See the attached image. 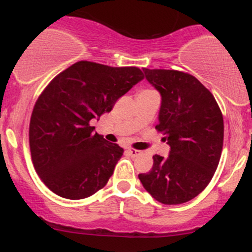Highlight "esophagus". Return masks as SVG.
Segmentation results:
<instances>
[{
	"label": "esophagus",
	"mask_w": 252,
	"mask_h": 252,
	"mask_svg": "<svg viewBox=\"0 0 252 252\" xmlns=\"http://www.w3.org/2000/svg\"><path fill=\"white\" fill-rule=\"evenodd\" d=\"M126 153H128L131 158H136V156L141 155L140 150H136V149H126Z\"/></svg>",
	"instance_id": "1"
}]
</instances>
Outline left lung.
<instances>
[{
  "label": "left lung",
  "instance_id": "obj_1",
  "mask_svg": "<svg viewBox=\"0 0 252 252\" xmlns=\"http://www.w3.org/2000/svg\"><path fill=\"white\" fill-rule=\"evenodd\" d=\"M143 72L161 94L155 128L170 150L167 158L153 156L152 169L138 179L158 202L184 204L205 189L218 167L224 140L221 111L195 77L174 70Z\"/></svg>",
  "mask_w": 252,
  "mask_h": 252
}]
</instances>
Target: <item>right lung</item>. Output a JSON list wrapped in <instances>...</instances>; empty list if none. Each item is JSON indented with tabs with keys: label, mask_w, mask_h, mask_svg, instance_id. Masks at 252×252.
<instances>
[{
	"label": "right lung",
	"mask_w": 252,
	"mask_h": 252,
	"mask_svg": "<svg viewBox=\"0 0 252 252\" xmlns=\"http://www.w3.org/2000/svg\"><path fill=\"white\" fill-rule=\"evenodd\" d=\"M143 78L137 67L78 62L43 90L32 112L30 146L34 168L52 192L79 200L105 186L123 148L90 122L111 111Z\"/></svg>",
	"instance_id": "add662e5"
}]
</instances>
